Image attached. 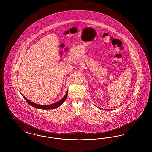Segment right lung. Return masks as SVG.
I'll use <instances>...</instances> for the list:
<instances>
[{
	"label": "right lung",
	"mask_w": 152,
	"mask_h": 152,
	"mask_svg": "<svg viewBox=\"0 0 152 152\" xmlns=\"http://www.w3.org/2000/svg\"><path fill=\"white\" fill-rule=\"evenodd\" d=\"M68 90L66 91V92L65 94V96L59 101L55 102L53 104H52L50 105H40V104H35L34 102H32V101H29V100H28L27 98H26L23 94V97H24V99L26 100V101L30 105L32 106L33 107H35L36 108L42 109H52L56 108L58 107L59 106H60L66 100V97H67V95H68Z\"/></svg>",
	"instance_id": "add662e5"
}]
</instances>
